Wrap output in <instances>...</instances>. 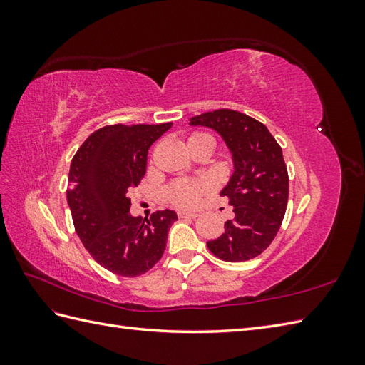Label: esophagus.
Returning <instances> with one entry per match:
<instances>
[{
    "instance_id": "1",
    "label": "esophagus",
    "mask_w": 365,
    "mask_h": 365,
    "mask_svg": "<svg viewBox=\"0 0 365 365\" xmlns=\"http://www.w3.org/2000/svg\"><path fill=\"white\" fill-rule=\"evenodd\" d=\"M177 215H178V218H188V220H195L199 216V213L188 212V210H178Z\"/></svg>"
}]
</instances>
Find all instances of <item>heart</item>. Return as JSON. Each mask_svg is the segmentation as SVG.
I'll list each match as a JSON object with an SVG mask.
<instances>
[{"instance_id":"1","label":"heart","mask_w":365,"mask_h":365,"mask_svg":"<svg viewBox=\"0 0 365 365\" xmlns=\"http://www.w3.org/2000/svg\"><path fill=\"white\" fill-rule=\"evenodd\" d=\"M202 136V133H195L190 139ZM213 188V180L208 177L196 178V180H178L168 188V197L173 204L180 207H192L199 202L204 192Z\"/></svg>"}]
</instances>
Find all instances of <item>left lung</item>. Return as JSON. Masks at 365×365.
I'll list each match as a JSON object with an SVG mask.
<instances>
[{"label":"left lung","mask_w":365,"mask_h":365,"mask_svg":"<svg viewBox=\"0 0 365 365\" xmlns=\"http://www.w3.org/2000/svg\"><path fill=\"white\" fill-rule=\"evenodd\" d=\"M191 125L210 127L226 141L235 170L221 196L234 205L224 234L207 242L226 262L257 257L273 242L289 202V173L282 149L262 122L240 111L216 110L191 118Z\"/></svg>","instance_id":"1"}]
</instances>
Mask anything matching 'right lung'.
I'll return each mask as SVG.
<instances>
[{"instance_id":"obj_1","label":"right lung","mask_w":365,"mask_h":365,"mask_svg":"<svg viewBox=\"0 0 365 365\" xmlns=\"http://www.w3.org/2000/svg\"><path fill=\"white\" fill-rule=\"evenodd\" d=\"M170 127L173 122L106 125L94 131L72 160L67 202L75 230L92 259L114 274L141 276L165 252L175 212L166 208L149 220L135 218L128 192L145 174L149 147Z\"/></svg>"}]
</instances>
